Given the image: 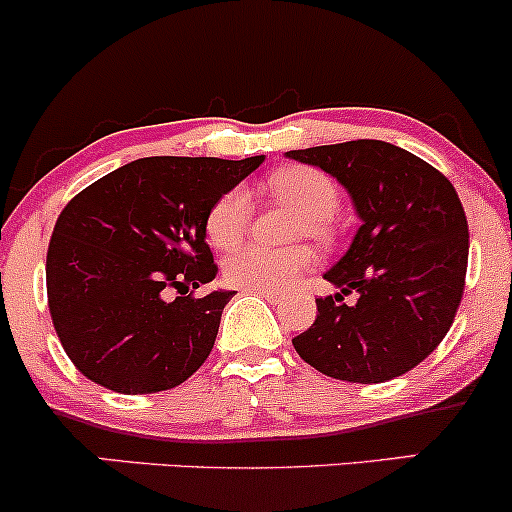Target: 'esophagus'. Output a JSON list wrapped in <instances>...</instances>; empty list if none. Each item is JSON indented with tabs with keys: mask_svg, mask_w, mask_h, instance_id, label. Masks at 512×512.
I'll use <instances>...</instances> for the list:
<instances>
[{
	"mask_svg": "<svg viewBox=\"0 0 512 512\" xmlns=\"http://www.w3.org/2000/svg\"><path fill=\"white\" fill-rule=\"evenodd\" d=\"M251 292H258V295L266 297V300H271V302H278L280 300L278 292H273V290H251Z\"/></svg>",
	"mask_w": 512,
	"mask_h": 512,
	"instance_id": "34e87169",
	"label": "esophagus"
}]
</instances>
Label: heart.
Wrapping results in <instances>:
<instances>
[{"label":"heart","instance_id":"obj_1","mask_svg":"<svg viewBox=\"0 0 512 512\" xmlns=\"http://www.w3.org/2000/svg\"><path fill=\"white\" fill-rule=\"evenodd\" d=\"M266 191L302 212L297 237L326 241L331 237L329 220L338 212L341 195L324 171L312 166H287L268 176ZM251 222V198L244 186L229 188L210 205L205 215V234L217 249H232L244 239ZM314 266V254L307 246L268 249L249 244L225 258L227 283L241 290H285L297 275Z\"/></svg>","mask_w":512,"mask_h":512}]
</instances>
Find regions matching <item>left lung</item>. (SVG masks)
<instances>
[{"instance_id": "obj_1", "label": "left lung", "mask_w": 512, "mask_h": 512, "mask_svg": "<svg viewBox=\"0 0 512 512\" xmlns=\"http://www.w3.org/2000/svg\"><path fill=\"white\" fill-rule=\"evenodd\" d=\"M350 193L363 225L324 273L336 295L292 346L333 380L377 384L428 358L455 321L469 256V227L450 181L406 149L382 140L292 149ZM355 291L359 300L342 297Z\"/></svg>"}]
</instances>
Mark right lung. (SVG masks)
<instances>
[{"instance_id":"1","label":"right lung","mask_w":512,"mask_h":512,"mask_svg":"<svg viewBox=\"0 0 512 512\" xmlns=\"http://www.w3.org/2000/svg\"><path fill=\"white\" fill-rule=\"evenodd\" d=\"M263 159H135L65 205L45 283L57 338L86 380L120 394H154L205 363L234 295L190 290L217 275L205 215Z\"/></svg>"}]
</instances>
